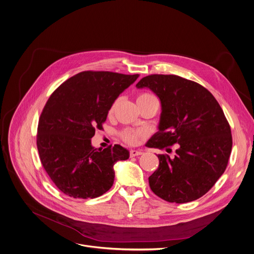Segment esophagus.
I'll list each match as a JSON object with an SVG mask.
<instances>
[{
  "instance_id": "esophagus-1",
  "label": "esophagus",
  "mask_w": 254,
  "mask_h": 254,
  "mask_svg": "<svg viewBox=\"0 0 254 254\" xmlns=\"http://www.w3.org/2000/svg\"><path fill=\"white\" fill-rule=\"evenodd\" d=\"M143 152L141 150H131L129 152V156L130 157H136V156H139Z\"/></svg>"
}]
</instances>
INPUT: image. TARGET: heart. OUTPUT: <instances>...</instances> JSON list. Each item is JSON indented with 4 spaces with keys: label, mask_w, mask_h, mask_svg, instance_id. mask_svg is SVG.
<instances>
[{
    "label": "heart",
    "mask_w": 254,
    "mask_h": 254,
    "mask_svg": "<svg viewBox=\"0 0 254 254\" xmlns=\"http://www.w3.org/2000/svg\"><path fill=\"white\" fill-rule=\"evenodd\" d=\"M155 96L151 93H148V92H143L138 94L137 98H136V102H142V101H146L148 99H151V98H154ZM116 104H117V101H115L112 106L110 107L109 109V115H112L115 110V107H116ZM144 135L143 131L141 130H135V129H130V128H127V129H124L122 132H121V138L124 140V142H126L127 144L128 145H134L136 144L138 140L140 139L141 137Z\"/></svg>",
    "instance_id": "b5f03b06"
}]
</instances>
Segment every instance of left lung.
Segmentation results:
<instances>
[{
    "mask_svg": "<svg viewBox=\"0 0 254 254\" xmlns=\"http://www.w3.org/2000/svg\"><path fill=\"white\" fill-rule=\"evenodd\" d=\"M136 86L149 87L162 103L159 131L146 146L163 150L177 144L173 157L158 155L159 168L149 177L151 190L176 203L202 197L225 171L232 150L222 108L205 87L176 75H149Z\"/></svg>",
    "mask_w": 254,
    "mask_h": 254,
    "instance_id": "8db88e82",
    "label": "left lung"
}]
</instances>
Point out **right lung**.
<instances>
[{
    "instance_id": "1",
    "label": "right lung",
    "mask_w": 254,
    "mask_h": 254,
    "mask_svg": "<svg viewBox=\"0 0 254 254\" xmlns=\"http://www.w3.org/2000/svg\"><path fill=\"white\" fill-rule=\"evenodd\" d=\"M138 74L84 71L59 85L48 99L38 124L37 148L41 163L66 196L93 198L113 185L114 165L128 159L119 144L94 149L90 139L114 101Z\"/></svg>"
}]
</instances>
